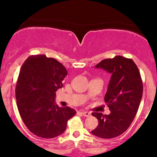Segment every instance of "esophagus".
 <instances>
[{
  "label": "esophagus",
  "mask_w": 157,
  "mask_h": 157,
  "mask_svg": "<svg viewBox=\"0 0 157 157\" xmlns=\"http://www.w3.org/2000/svg\"><path fill=\"white\" fill-rule=\"evenodd\" d=\"M79 113H80L81 115H82V116L84 117H89L90 114H91V113L88 112V111H79Z\"/></svg>",
  "instance_id": "obj_1"
}]
</instances>
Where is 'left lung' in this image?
I'll list each match as a JSON object with an SVG mask.
<instances>
[{"label":"left lung","instance_id":"1","mask_svg":"<svg viewBox=\"0 0 157 157\" xmlns=\"http://www.w3.org/2000/svg\"><path fill=\"white\" fill-rule=\"evenodd\" d=\"M95 68L111 75L105 95L111 113H92L99 124L91 133L102 139L117 137L128 128L137 113L143 91L140 71L131 59L120 55L102 60Z\"/></svg>","mask_w":157,"mask_h":157}]
</instances>
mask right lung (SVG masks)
Listing matches in <instances>:
<instances>
[{
  "label": "right lung",
  "instance_id": "add662e5",
  "mask_svg": "<svg viewBox=\"0 0 157 157\" xmlns=\"http://www.w3.org/2000/svg\"><path fill=\"white\" fill-rule=\"evenodd\" d=\"M66 75L63 65L44 55L30 56L21 66L15 89L17 109L27 128L39 137L62 134L76 113L55 103L56 91Z\"/></svg>",
  "mask_w": 157,
  "mask_h": 157
}]
</instances>
